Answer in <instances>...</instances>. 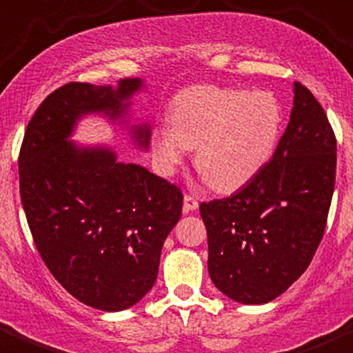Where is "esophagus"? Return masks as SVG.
<instances>
[{"label": "esophagus", "instance_id": "esophagus-1", "mask_svg": "<svg viewBox=\"0 0 353 353\" xmlns=\"http://www.w3.org/2000/svg\"><path fill=\"white\" fill-rule=\"evenodd\" d=\"M198 208V200L193 196V194H184V205L183 212L184 214H190V212L196 210Z\"/></svg>", "mask_w": 353, "mask_h": 353}]
</instances>
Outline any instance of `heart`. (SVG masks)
<instances>
[{
  "label": "heart",
  "instance_id": "heart-1",
  "mask_svg": "<svg viewBox=\"0 0 353 353\" xmlns=\"http://www.w3.org/2000/svg\"><path fill=\"white\" fill-rule=\"evenodd\" d=\"M170 128L152 134V152L162 174H172L194 150V165L221 193L239 190L272 159L283 128L274 94L219 85H194L177 94Z\"/></svg>",
  "mask_w": 353,
  "mask_h": 353
}]
</instances>
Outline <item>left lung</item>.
Wrapping results in <instances>:
<instances>
[{
	"instance_id": "obj_1",
	"label": "left lung",
	"mask_w": 353,
	"mask_h": 353,
	"mask_svg": "<svg viewBox=\"0 0 353 353\" xmlns=\"http://www.w3.org/2000/svg\"><path fill=\"white\" fill-rule=\"evenodd\" d=\"M293 93L271 162L234 194L200 205L212 283L246 305L278 299L305 272L333 198L334 132L305 85L295 82Z\"/></svg>"
}]
</instances>
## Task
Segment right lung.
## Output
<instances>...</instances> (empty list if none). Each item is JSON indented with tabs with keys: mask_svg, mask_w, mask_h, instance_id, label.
Segmentation results:
<instances>
[{
	"mask_svg": "<svg viewBox=\"0 0 353 353\" xmlns=\"http://www.w3.org/2000/svg\"><path fill=\"white\" fill-rule=\"evenodd\" d=\"M143 88L139 77L117 88L68 82L39 105L20 148V198L37 252L72 296L105 312L129 309L153 288L183 193L138 163L119 162L110 146L70 136L82 117L101 115L128 124L134 145L148 150L150 124L128 119Z\"/></svg>",
	"mask_w": 353,
	"mask_h": 353,
	"instance_id": "add662e5",
	"label": "right lung"
}]
</instances>
